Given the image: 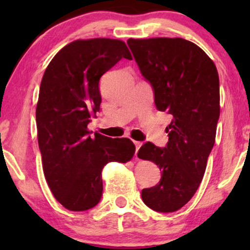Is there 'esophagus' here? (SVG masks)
I'll use <instances>...</instances> for the list:
<instances>
[{
    "mask_svg": "<svg viewBox=\"0 0 250 250\" xmlns=\"http://www.w3.org/2000/svg\"><path fill=\"white\" fill-rule=\"evenodd\" d=\"M134 145H135V147H136V150H135V156L137 157V151H139V149H140V147H141V146H142V143H141V142L135 141Z\"/></svg>",
    "mask_w": 250,
    "mask_h": 250,
    "instance_id": "esophagus-1",
    "label": "esophagus"
}]
</instances>
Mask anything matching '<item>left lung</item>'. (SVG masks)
Listing matches in <instances>:
<instances>
[{"label":"left lung","mask_w":250,"mask_h":250,"mask_svg":"<svg viewBox=\"0 0 250 250\" xmlns=\"http://www.w3.org/2000/svg\"><path fill=\"white\" fill-rule=\"evenodd\" d=\"M142 76L150 83L157 110L171 115L165 148L147 142L137 156L159 166L161 180L143 189L149 208L179 210L196 193L214 147L220 117V82L214 62L187 40L129 39Z\"/></svg>","instance_id":"1"}]
</instances>
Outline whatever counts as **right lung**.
Returning a JSON list of instances; mask_svg holds the SVG:
<instances>
[{"label":"right lung","instance_id":"obj_1","mask_svg":"<svg viewBox=\"0 0 250 250\" xmlns=\"http://www.w3.org/2000/svg\"><path fill=\"white\" fill-rule=\"evenodd\" d=\"M121 59H133L123 41L77 40L62 48L43 74L36 107L43 173L68 210L95 207L102 196L103 167L130 161L135 153L129 139L93 137L87 128L100 110V79Z\"/></svg>","mask_w":250,"mask_h":250}]
</instances>
